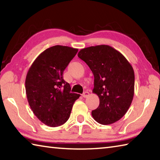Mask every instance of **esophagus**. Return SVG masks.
Masks as SVG:
<instances>
[{"label":"esophagus","instance_id":"34e87169","mask_svg":"<svg viewBox=\"0 0 160 160\" xmlns=\"http://www.w3.org/2000/svg\"><path fill=\"white\" fill-rule=\"evenodd\" d=\"M89 95H90V93H89L88 92H85L82 94V97L84 98H86V97H88Z\"/></svg>","mask_w":160,"mask_h":160}]
</instances>
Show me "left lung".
Segmentation results:
<instances>
[{
    "label": "left lung",
    "mask_w": 160,
    "mask_h": 160,
    "mask_svg": "<svg viewBox=\"0 0 160 160\" xmlns=\"http://www.w3.org/2000/svg\"><path fill=\"white\" fill-rule=\"evenodd\" d=\"M78 56L94 75L92 92L99 105L92 112L97 123L109 125L128 112L134 96L135 75L131 63L122 53L109 45L82 48Z\"/></svg>",
    "instance_id": "8db88e82"
}]
</instances>
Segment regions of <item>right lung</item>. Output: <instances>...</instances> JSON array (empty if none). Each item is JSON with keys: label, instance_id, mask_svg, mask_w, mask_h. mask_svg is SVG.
Here are the masks:
<instances>
[{"label": "right lung", "instance_id": "add662e5", "mask_svg": "<svg viewBox=\"0 0 160 160\" xmlns=\"http://www.w3.org/2000/svg\"><path fill=\"white\" fill-rule=\"evenodd\" d=\"M78 49L56 45L37 56L28 70L25 90L29 107L39 121L50 127L63 125L80 94L70 92L64 70Z\"/></svg>", "mask_w": 160, "mask_h": 160}]
</instances>
